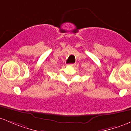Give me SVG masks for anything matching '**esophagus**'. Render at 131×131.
<instances>
[{"label": "esophagus", "mask_w": 131, "mask_h": 131, "mask_svg": "<svg viewBox=\"0 0 131 131\" xmlns=\"http://www.w3.org/2000/svg\"><path fill=\"white\" fill-rule=\"evenodd\" d=\"M69 66H72V67H73V66H75V64H69Z\"/></svg>", "instance_id": "34e87169"}]
</instances>
